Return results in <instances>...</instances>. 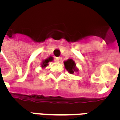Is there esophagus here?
<instances>
[{
	"mask_svg": "<svg viewBox=\"0 0 120 120\" xmlns=\"http://www.w3.org/2000/svg\"><path fill=\"white\" fill-rule=\"evenodd\" d=\"M55 62H60L61 61H62V58L61 57H56L55 59Z\"/></svg>",
	"mask_w": 120,
	"mask_h": 120,
	"instance_id": "esophagus-1",
	"label": "esophagus"
}]
</instances>
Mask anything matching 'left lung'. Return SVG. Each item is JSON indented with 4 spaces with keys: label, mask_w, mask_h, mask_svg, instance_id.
I'll return each mask as SVG.
<instances>
[{
    "label": "left lung",
    "mask_w": 120,
    "mask_h": 120,
    "mask_svg": "<svg viewBox=\"0 0 120 120\" xmlns=\"http://www.w3.org/2000/svg\"><path fill=\"white\" fill-rule=\"evenodd\" d=\"M65 69L71 74H73L74 72L78 71V69L76 67L75 62L72 59H68L67 61L64 62Z\"/></svg>",
    "instance_id": "1"
}]
</instances>
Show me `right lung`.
<instances>
[{
	"label": "right lung",
	"mask_w": 120,
	"mask_h": 120,
	"mask_svg": "<svg viewBox=\"0 0 120 120\" xmlns=\"http://www.w3.org/2000/svg\"><path fill=\"white\" fill-rule=\"evenodd\" d=\"M52 60H53V58H52V56H50V57H49L48 58H47V59L43 60L42 63V68H45V67H47V65H48V63L49 62L52 61Z\"/></svg>",
	"instance_id": "obj_1"
}]
</instances>
